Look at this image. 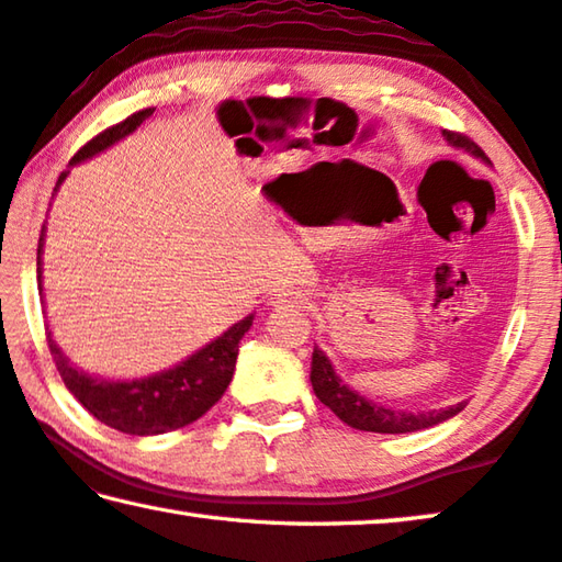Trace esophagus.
I'll use <instances>...</instances> for the list:
<instances>
[{"label":"esophagus","mask_w":562,"mask_h":562,"mask_svg":"<svg viewBox=\"0 0 562 562\" xmlns=\"http://www.w3.org/2000/svg\"><path fill=\"white\" fill-rule=\"evenodd\" d=\"M305 305V295L300 290H282L280 295L272 297V307L284 310V307H302Z\"/></svg>","instance_id":"1"}]
</instances>
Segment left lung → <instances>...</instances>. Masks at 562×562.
Segmentation results:
<instances>
[{
    "mask_svg": "<svg viewBox=\"0 0 562 562\" xmlns=\"http://www.w3.org/2000/svg\"><path fill=\"white\" fill-rule=\"evenodd\" d=\"M442 135L452 147L465 149V153L475 155L490 165L487 155L470 137L460 135V132H448V130H445ZM310 382H313V390L319 403L327 405L342 423L355 427V430H368V432H390V435L417 432V430H425V427L450 420L452 415H458L460 409L465 407V403H458L442 409H430V413H400V409H393V407H382L347 387L345 382L337 378L333 362L327 360V355L319 350V347H315L313 352V372H310Z\"/></svg>",
    "mask_w": 562,
    "mask_h": 562,
    "instance_id": "obj_1",
    "label": "left lung"
}]
</instances>
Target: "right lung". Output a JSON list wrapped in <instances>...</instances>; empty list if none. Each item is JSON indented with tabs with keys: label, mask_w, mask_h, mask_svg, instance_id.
Returning <instances> with one entry per match:
<instances>
[{
	"label": "right lung",
	"mask_w": 562,
	"mask_h": 562,
	"mask_svg": "<svg viewBox=\"0 0 562 562\" xmlns=\"http://www.w3.org/2000/svg\"><path fill=\"white\" fill-rule=\"evenodd\" d=\"M153 112L155 110L135 112L124 122L100 132V135L89 139L72 157V165L85 162V159L94 157L97 153H102V149L112 147L114 142L127 137L130 132H135ZM65 177L67 172H61L59 182L65 180ZM42 239L44 237H40L37 249L40 278ZM249 325H252V315L239 319L237 325L229 327L227 333H222L217 340L204 345L202 350L190 355L184 362L142 380H104L87 375V372L77 370L75 364L65 358L59 345L52 340V333H47V342L52 360H55L67 390L89 409V415H94L100 423L127 435H159L194 423L225 395L235 372L239 340L245 337Z\"/></svg>",
	"instance_id": "add662e5"
}]
</instances>
